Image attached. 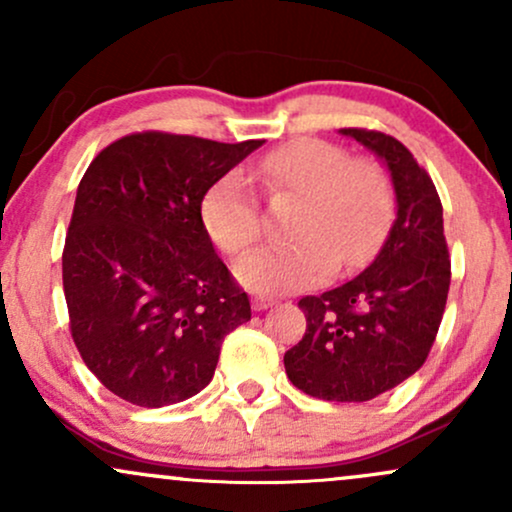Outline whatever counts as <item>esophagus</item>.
<instances>
[{
	"label": "esophagus",
	"mask_w": 512,
	"mask_h": 512,
	"mask_svg": "<svg viewBox=\"0 0 512 512\" xmlns=\"http://www.w3.org/2000/svg\"><path fill=\"white\" fill-rule=\"evenodd\" d=\"M269 305H274V298H269V296H255V298H252V308H255L257 313H260V310H267Z\"/></svg>",
	"instance_id": "1"
}]
</instances>
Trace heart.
<instances>
[{
	"instance_id": "1",
	"label": "heart",
	"mask_w": 512,
	"mask_h": 512,
	"mask_svg": "<svg viewBox=\"0 0 512 512\" xmlns=\"http://www.w3.org/2000/svg\"><path fill=\"white\" fill-rule=\"evenodd\" d=\"M269 195L301 197L289 245L255 250L236 264L243 286L260 293H291L320 284L334 269L351 272L370 260L390 228L395 195L370 161H356L342 146L296 139L264 154L252 168ZM209 238L228 255H243L260 240V202L240 173L209 185L199 204Z\"/></svg>"
}]
</instances>
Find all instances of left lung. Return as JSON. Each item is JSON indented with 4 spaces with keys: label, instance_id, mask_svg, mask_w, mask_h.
I'll use <instances>...</instances> for the list:
<instances>
[{
    "label": "left lung",
    "instance_id": "obj_1",
    "mask_svg": "<svg viewBox=\"0 0 512 512\" xmlns=\"http://www.w3.org/2000/svg\"><path fill=\"white\" fill-rule=\"evenodd\" d=\"M390 170L397 219L370 267L298 308L308 327L284 354L286 375L325 402H368L424 366L443 320L450 255L436 185L411 151L373 129H339Z\"/></svg>",
    "mask_w": 512,
    "mask_h": 512
}]
</instances>
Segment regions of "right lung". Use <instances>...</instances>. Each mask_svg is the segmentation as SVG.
I'll use <instances>...</instances> for the list:
<instances>
[{
	"mask_svg": "<svg viewBox=\"0 0 512 512\" xmlns=\"http://www.w3.org/2000/svg\"><path fill=\"white\" fill-rule=\"evenodd\" d=\"M262 144L137 132L81 178L62 252L69 325L88 370L125 402L156 409L197 395L223 337L250 320L199 204Z\"/></svg>",
	"mask_w": 512,
	"mask_h": 512,
	"instance_id": "add662e5",
	"label": "right lung"
}]
</instances>
